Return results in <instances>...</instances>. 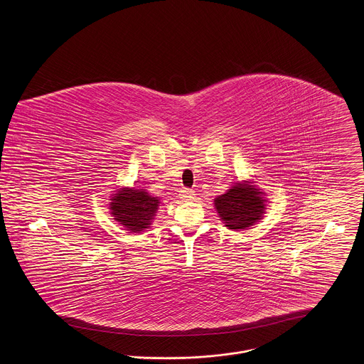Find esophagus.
Masks as SVG:
<instances>
[{"label":"esophagus","instance_id":"1","mask_svg":"<svg viewBox=\"0 0 364 364\" xmlns=\"http://www.w3.org/2000/svg\"><path fill=\"white\" fill-rule=\"evenodd\" d=\"M180 198L184 199V200H191V199L195 198V191L188 190V188H183V190L180 191Z\"/></svg>","mask_w":364,"mask_h":364}]
</instances>
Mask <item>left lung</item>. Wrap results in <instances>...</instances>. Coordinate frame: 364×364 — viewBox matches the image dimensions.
I'll return each mask as SVG.
<instances>
[{"mask_svg": "<svg viewBox=\"0 0 364 364\" xmlns=\"http://www.w3.org/2000/svg\"><path fill=\"white\" fill-rule=\"evenodd\" d=\"M255 187L236 184L228 193L214 199L217 213L230 230H245L258 221L265 205Z\"/></svg>", "mask_w": 364, "mask_h": 364, "instance_id": "1", "label": "left lung"}]
</instances>
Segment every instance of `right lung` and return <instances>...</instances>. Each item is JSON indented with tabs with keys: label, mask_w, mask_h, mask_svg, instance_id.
<instances>
[{
	"label": "right lung",
	"mask_w": 364,
	"mask_h": 364,
	"mask_svg": "<svg viewBox=\"0 0 364 364\" xmlns=\"http://www.w3.org/2000/svg\"><path fill=\"white\" fill-rule=\"evenodd\" d=\"M111 214L132 232L149 228L151 220L158 209V198L143 190H124L111 199Z\"/></svg>",
	"instance_id": "obj_1"
}]
</instances>
